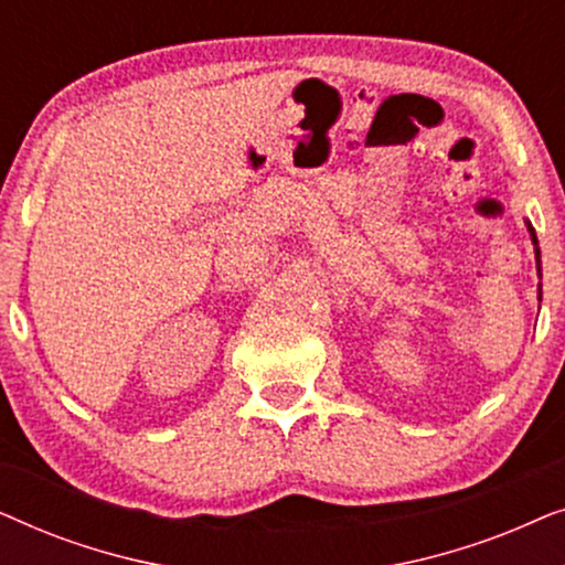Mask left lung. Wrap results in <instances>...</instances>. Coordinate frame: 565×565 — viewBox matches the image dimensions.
<instances>
[{"label": "left lung", "mask_w": 565, "mask_h": 565, "mask_svg": "<svg viewBox=\"0 0 565 565\" xmlns=\"http://www.w3.org/2000/svg\"><path fill=\"white\" fill-rule=\"evenodd\" d=\"M527 231L532 236V244H535V262H537V275L543 277V267H540V246H537V236H535V228H532V223L527 221ZM540 298H543V282H540Z\"/></svg>", "instance_id": "8db88e82"}]
</instances>
